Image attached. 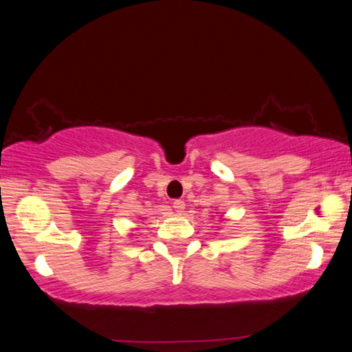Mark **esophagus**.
<instances>
[{
	"label": "esophagus",
	"mask_w": 352,
	"mask_h": 352,
	"mask_svg": "<svg viewBox=\"0 0 352 352\" xmlns=\"http://www.w3.org/2000/svg\"><path fill=\"white\" fill-rule=\"evenodd\" d=\"M185 201H182V199H175L174 201V209H175V212L177 214H183V212H185Z\"/></svg>",
	"instance_id": "1"
}]
</instances>
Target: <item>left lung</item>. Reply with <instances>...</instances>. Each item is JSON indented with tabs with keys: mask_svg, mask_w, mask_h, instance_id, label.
Here are the masks:
<instances>
[{
	"mask_svg": "<svg viewBox=\"0 0 352 352\" xmlns=\"http://www.w3.org/2000/svg\"><path fill=\"white\" fill-rule=\"evenodd\" d=\"M221 219H223V215H221Z\"/></svg>",
	"mask_w": 352,
	"mask_h": 352,
	"instance_id": "obj_1",
	"label": "left lung"
}]
</instances>
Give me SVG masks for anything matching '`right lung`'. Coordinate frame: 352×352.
<instances>
[{"label": "right lung", "mask_w": 352, "mask_h": 352, "mask_svg": "<svg viewBox=\"0 0 352 352\" xmlns=\"http://www.w3.org/2000/svg\"><path fill=\"white\" fill-rule=\"evenodd\" d=\"M131 236H132V232H131Z\"/></svg>", "instance_id": "add662e5"}]
</instances>
